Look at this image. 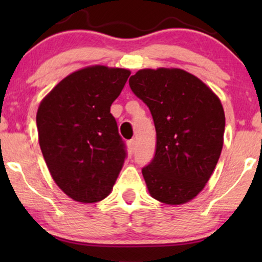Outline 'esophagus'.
<instances>
[{"instance_id": "obj_1", "label": "esophagus", "mask_w": 262, "mask_h": 262, "mask_svg": "<svg viewBox=\"0 0 262 262\" xmlns=\"http://www.w3.org/2000/svg\"><path fill=\"white\" fill-rule=\"evenodd\" d=\"M127 148H128V152H130V154L135 152V150H136V141H135V139H130V141L127 142Z\"/></svg>"}]
</instances>
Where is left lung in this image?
Instances as JSON below:
<instances>
[{
	"mask_svg": "<svg viewBox=\"0 0 262 262\" xmlns=\"http://www.w3.org/2000/svg\"><path fill=\"white\" fill-rule=\"evenodd\" d=\"M128 84L149 107L156 128L155 156L142 169L150 195L168 205L189 202L205 187L223 148L221 100L177 68L138 70Z\"/></svg>",
	"mask_w": 262,
	"mask_h": 262,
	"instance_id": "8db88e82",
	"label": "left lung"
}]
</instances>
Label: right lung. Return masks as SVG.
<instances>
[{
  "instance_id": "right-lung-1",
  "label": "right lung",
  "mask_w": 262,
  "mask_h": 262,
  "mask_svg": "<svg viewBox=\"0 0 262 262\" xmlns=\"http://www.w3.org/2000/svg\"><path fill=\"white\" fill-rule=\"evenodd\" d=\"M130 74L87 67L63 78L39 105V145L46 166L57 186L76 202L105 199L123 168L126 150L111 105Z\"/></svg>"
}]
</instances>
